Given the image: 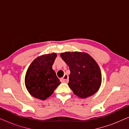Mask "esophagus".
Instances as JSON below:
<instances>
[{"label": "esophagus", "mask_w": 129, "mask_h": 129, "mask_svg": "<svg viewBox=\"0 0 129 129\" xmlns=\"http://www.w3.org/2000/svg\"><path fill=\"white\" fill-rule=\"evenodd\" d=\"M61 81L64 83H68L69 81V76L68 75H64L62 78H61Z\"/></svg>", "instance_id": "1"}]
</instances>
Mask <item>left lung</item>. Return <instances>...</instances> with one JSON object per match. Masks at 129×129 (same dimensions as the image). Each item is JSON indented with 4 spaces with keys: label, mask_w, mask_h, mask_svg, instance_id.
Segmentation results:
<instances>
[{
    "label": "left lung",
    "mask_w": 129,
    "mask_h": 129,
    "mask_svg": "<svg viewBox=\"0 0 129 129\" xmlns=\"http://www.w3.org/2000/svg\"><path fill=\"white\" fill-rule=\"evenodd\" d=\"M61 57L69 67L68 85L74 94L82 99L92 96L102 84V73L94 59L87 53L66 52Z\"/></svg>",
    "instance_id": "8db88e82"
}]
</instances>
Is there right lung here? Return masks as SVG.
<instances>
[{
    "mask_svg": "<svg viewBox=\"0 0 129 129\" xmlns=\"http://www.w3.org/2000/svg\"><path fill=\"white\" fill-rule=\"evenodd\" d=\"M57 54H43L36 58L26 72L24 83L27 91L34 98L46 100L61 83L53 70Z\"/></svg>",
    "mask_w": 129,
    "mask_h": 129,
    "instance_id": "add662e5",
    "label": "right lung"
}]
</instances>
